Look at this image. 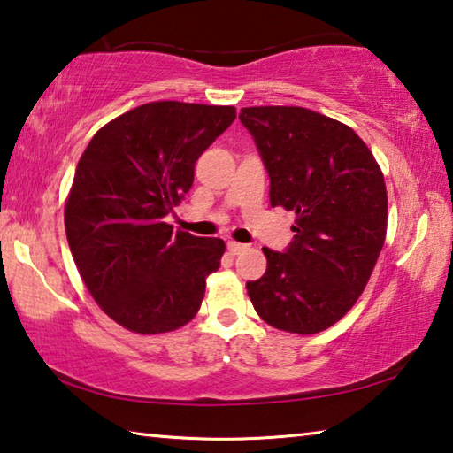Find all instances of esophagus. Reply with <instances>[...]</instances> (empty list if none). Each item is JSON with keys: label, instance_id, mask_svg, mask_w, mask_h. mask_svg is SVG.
<instances>
[{"label": "esophagus", "instance_id": "34e87169", "mask_svg": "<svg viewBox=\"0 0 453 453\" xmlns=\"http://www.w3.org/2000/svg\"><path fill=\"white\" fill-rule=\"evenodd\" d=\"M243 250H248V245L245 243H237V242H227V251L232 256H237V254H242Z\"/></svg>", "mask_w": 453, "mask_h": 453}]
</instances>
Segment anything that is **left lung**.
Listing matches in <instances>:
<instances>
[{
	"label": "left lung",
	"mask_w": 453,
	"mask_h": 453,
	"mask_svg": "<svg viewBox=\"0 0 453 453\" xmlns=\"http://www.w3.org/2000/svg\"><path fill=\"white\" fill-rule=\"evenodd\" d=\"M270 175V202L296 211L286 251L264 248L248 281L257 316L283 332L318 334L354 308L386 242V181L354 129L294 105L243 107Z\"/></svg>",
	"instance_id": "left-lung-1"
}]
</instances>
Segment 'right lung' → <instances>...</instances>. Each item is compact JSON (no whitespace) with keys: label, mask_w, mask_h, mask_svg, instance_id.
<instances>
[{"label":"right lung","mask_w":453,"mask_h":453,"mask_svg":"<svg viewBox=\"0 0 453 453\" xmlns=\"http://www.w3.org/2000/svg\"><path fill=\"white\" fill-rule=\"evenodd\" d=\"M234 119L232 105L151 102L105 124L81 153L65 203L67 243L99 308L129 332H173L202 305L226 243L173 232L165 216Z\"/></svg>","instance_id":"add662e5"}]
</instances>
